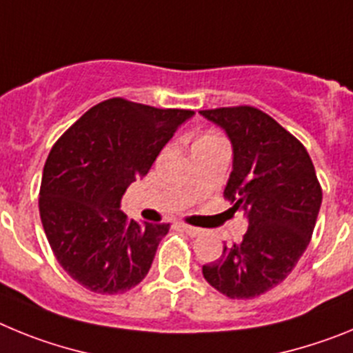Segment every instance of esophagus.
Wrapping results in <instances>:
<instances>
[{
    "label": "esophagus",
    "mask_w": 353,
    "mask_h": 353,
    "mask_svg": "<svg viewBox=\"0 0 353 353\" xmlns=\"http://www.w3.org/2000/svg\"><path fill=\"white\" fill-rule=\"evenodd\" d=\"M180 228H182L183 232H185L189 236H198L203 233V230H201V228L191 226V224H180Z\"/></svg>",
    "instance_id": "1"
}]
</instances>
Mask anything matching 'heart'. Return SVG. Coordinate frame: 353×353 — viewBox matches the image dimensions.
Wrapping results in <instances>:
<instances>
[{
  "instance_id": "1",
  "label": "heart",
  "mask_w": 353,
  "mask_h": 353,
  "mask_svg": "<svg viewBox=\"0 0 353 353\" xmlns=\"http://www.w3.org/2000/svg\"><path fill=\"white\" fill-rule=\"evenodd\" d=\"M208 141H223V139L214 136V134H205V136H201V138L196 141V145H198V143H208Z\"/></svg>"
}]
</instances>
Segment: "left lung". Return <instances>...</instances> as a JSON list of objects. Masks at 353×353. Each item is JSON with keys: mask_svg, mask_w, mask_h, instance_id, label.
I'll return each instance as SVG.
<instances>
[{"mask_svg": "<svg viewBox=\"0 0 353 353\" xmlns=\"http://www.w3.org/2000/svg\"><path fill=\"white\" fill-rule=\"evenodd\" d=\"M226 130L233 171L224 189L248 233L203 265L208 285L230 299H254L285 279L305 251L322 205L313 161L293 134L252 105L203 109Z\"/></svg>", "mask_w": 353, "mask_h": 353, "instance_id": "obj_1", "label": "left lung"}]
</instances>
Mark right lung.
<instances>
[{
	"instance_id": "obj_1",
	"label": "right lung",
	"mask_w": 353,
	"mask_h": 353,
	"mask_svg": "<svg viewBox=\"0 0 353 353\" xmlns=\"http://www.w3.org/2000/svg\"><path fill=\"white\" fill-rule=\"evenodd\" d=\"M192 114L114 97L88 109L49 152L39 198L43 232L65 272L90 292L123 293L148 274L170 224L127 219L121 198Z\"/></svg>"
}]
</instances>
